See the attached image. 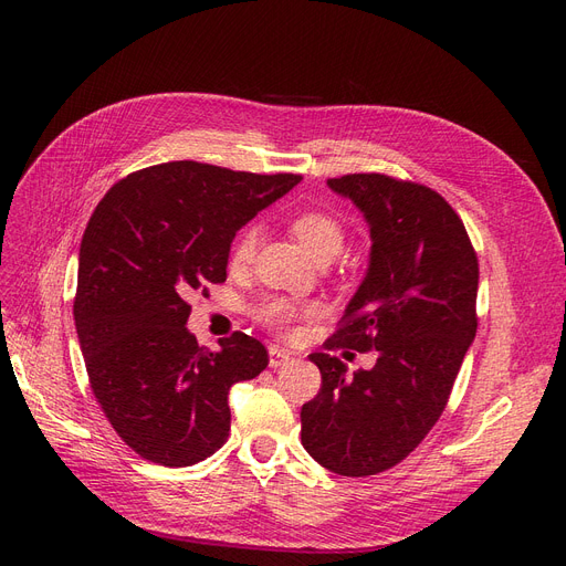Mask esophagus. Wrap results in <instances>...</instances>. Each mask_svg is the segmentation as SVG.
Wrapping results in <instances>:
<instances>
[{
	"label": "esophagus",
	"instance_id": "34e87169",
	"mask_svg": "<svg viewBox=\"0 0 566 566\" xmlns=\"http://www.w3.org/2000/svg\"><path fill=\"white\" fill-rule=\"evenodd\" d=\"M290 358H293V352H287L285 347H279V345H271L269 347V366L271 368H281L285 366Z\"/></svg>",
	"mask_w": 566,
	"mask_h": 566
}]
</instances>
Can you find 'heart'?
Segmentation results:
<instances>
[{
    "instance_id": "1",
    "label": "heart",
    "mask_w": 566,
    "mask_h": 566,
    "mask_svg": "<svg viewBox=\"0 0 566 566\" xmlns=\"http://www.w3.org/2000/svg\"><path fill=\"white\" fill-rule=\"evenodd\" d=\"M290 231L300 241V245L310 252L314 260H323V256H335L345 243V229H342L339 221L321 210H304L290 217ZM256 245V229L248 227L231 245V266H245ZM314 306L312 304H293L283 297H271L260 306V316L269 325H287L300 316H312Z\"/></svg>"
}]
</instances>
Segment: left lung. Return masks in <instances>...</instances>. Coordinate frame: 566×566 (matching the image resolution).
<instances>
[{"instance_id":"left-lung-1","label":"left lung","mask_w":566,"mask_h":566,"mask_svg":"<svg viewBox=\"0 0 566 566\" xmlns=\"http://www.w3.org/2000/svg\"><path fill=\"white\" fill-rule=\"evenodd\" d=\"M361 210L368 269L325 349L378 352L370 370L347 373L328 352L310 358L321 391L302 406V447L342 476L401 462L447 408L476 335L479 264L460 217L437 191L387 175L328 179Z\"/></svg>"}]
</instances>
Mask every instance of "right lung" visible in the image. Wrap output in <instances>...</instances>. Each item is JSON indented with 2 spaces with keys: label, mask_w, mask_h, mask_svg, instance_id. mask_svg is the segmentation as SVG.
I'll use <instances>...</instances> for the list:
<instances>
[{
  "label": "right lung",
  "mask_w": 566,
  "mask_h": 566,
  "mask_svg": "<svg viewBox=\"0 0 566 566\" xmlns=\"http://www.w3.org/2000/svg\"><path fill=\"white\" fill-rule=\"evenodd\" d=\"M300 181L177 160L119 179L96 205L75 328L96 401L142 458L188 468L224 447L229 389L256 378L269 354L245 333L198 347L186 297L227 281L235 231Z\"/></svg>",
  "instance_id": "obj_1"
}]
</instances>
